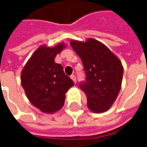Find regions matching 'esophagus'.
Instances as JSON below:
<instances>
[{
    "instance_id": "1",
    "label": "esophagus",
    "mask_w": 147,
    "mask_h": 147,
    "mask_svg": "<svg viewBox=\"0 0 147 147\" xmlns=\"http://www.w3.org/2000/svg\"><path fill=\"white\" fill-rule=\"evenodd\" d=\"M71 79L73 80L74 83H76V76H75V75H71Z\"/></svg>"
}]
</instances>
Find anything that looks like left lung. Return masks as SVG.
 <instances>
[{"label": "left lung", "instance_id": "left-lung-1", "mask_svg": "<svg viewBox=\"0 0 147 147\" xmlns=\"http://www.w3.org/2000/svg\"><path fill=\"white\" fill-rule=\"evenodd\" d=\"M70 44L83 63L86 80L80 82V87L87 97L88 107L94 113L107 111L120 92L123 74L121 62L94 39Z\"/></svg>", "mask_w": 147, "mask_h": 147}]
</instances>
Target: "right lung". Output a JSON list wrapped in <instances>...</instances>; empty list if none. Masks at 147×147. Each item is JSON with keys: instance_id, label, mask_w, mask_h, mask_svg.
Listing matches in <instances>:
<instances>
[{"instance_id": "add662e5", "label": "right lung", "mask_w": 147, "mask_h": 147, "mask_svg": "<svg viewBox=\"0 0 147 147\" xmlns=\"http://www.w3.org/2000/svg\"><path fill=\"white\" fill-rule=\"evenodd\" d=\"M64 47H39L21 73V83L31 104L43 113H52L62 108L65 94L74 82L64 74L62 65L54 58Z\"/></svg>"}]
</instances>
